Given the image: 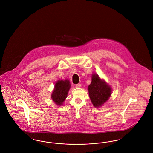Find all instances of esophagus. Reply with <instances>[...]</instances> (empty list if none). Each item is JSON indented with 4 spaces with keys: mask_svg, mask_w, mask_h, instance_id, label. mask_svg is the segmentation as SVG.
<instances>
[{
    "mask_svg": "<svg viewBox=\"0 0 153 153\" xmlns=\"http://www.w3.org/2000/svg\"><path fill=\"white\" fill-rule=\"evenodd\" d=\"M81 87V85L80 84H78L76 85V88H80Z\"/></svg>",
    "mask_w": 153,
    "mask_h": 153,
    "instance_id": "34e87169",
    "label": "esophagus"
}]
</instances>
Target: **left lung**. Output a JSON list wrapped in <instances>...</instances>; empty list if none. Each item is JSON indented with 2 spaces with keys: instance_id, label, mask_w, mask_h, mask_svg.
<instances>
[{
  "instance_id": "left-lung-1",
  "label": "left lung",
  "mask_w": 153,
  "mask_h": 153,
  "mask_svg": "<svg viewBox=\"0 0 153 153\" xmlns=\"http://www.w3.org/2000/svg\"><path fill=\"white\" fill-rule=\"evenodd\" d=\"M88 92L93 105L98 108L108 100L111 95V88L97 74L92 75V81L88 86Z\"/></svg>"
}]
</instances>
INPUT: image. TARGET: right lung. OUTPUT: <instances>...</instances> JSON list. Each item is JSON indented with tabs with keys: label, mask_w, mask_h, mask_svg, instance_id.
<instances>
[{
	"label": "right lung",
	"mask_w": 153,
	"mask_h": 153,
	"mask_svg": "<svg viewBox=\"0 0 153 153\" xmlns=\"http://www.w3.org/2000/svg\"><path fill=\"white\" fill-rule=\"evenodd\" d=\"M71 87L70 82L66 79L59 80L55 84L54 89L51 94V98L57 105H62L68 95V91Z\"/></svg>",
	"instance_id": "obj_1"
}]
</instances>
